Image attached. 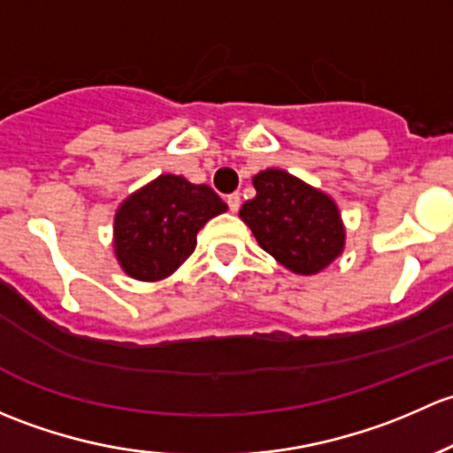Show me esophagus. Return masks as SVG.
<instances>
[{
    "instance_id": "34e87169",
    "label": "esophagus",
    "mask_w": 453,
    "mask_h": 453,
    "mask_svg": "<svg viewBox=\"0 0 453 453\" xmlns=\"http://www.w3.org/2000/svg\"><path fill=\"white\" fill-rule=\"evenodd\" d=\"M226 204H228V211L235 213L240 209V194H228L226 196Z\"/></svg>"
}]
</instances>
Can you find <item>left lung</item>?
<instances>
[{
	"mask_svg": "<svg viewBox=\"0 0 453 453\" xmlns=\"http://www.w3.org/2000/svg\"><path fill=\"white\" fill-rule=\"evenodd\" d=\"M257 196L242 204L240 218L265 253L296 274H314L344 246V226L329 196L283 170L259 172Z\"/></svg>",
	"mask_w": 453,
	"mask_h": 453,
	"instance_id": "8db88e82",
	"label": "left lung"
}]
</instances>
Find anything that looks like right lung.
Returning a JSON list of instances; mask_svg holds the SVG:
<instances>
[{
	"instance_id": "add662e5",
	"label": "right lung",
	"mask_w": 453,
	"mask_h": 453,
	"mask_svg": "<svg viewBox=\"0 0 453 453\" xmlns=\"http://www.w3.org/2000/svg\"><path fill=\"white\" fill-rule=\"evenodd\" d=\"M226 211L209 185L163 174L130 196L115 216V255L126 274L157 281L174 273L196 249V233Z\"/></svg>"
}]
</instances>
